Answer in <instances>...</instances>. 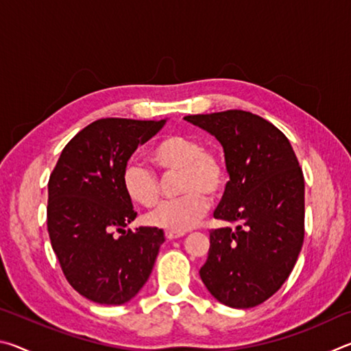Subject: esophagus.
Returning <instances> with one entry per match:
<instances>
[{"label":"esophagus","mask_w":351,"mask_h":351,"mask_svg":"<svg viewBox=\"0 0 351 351\" xmlns=\"http://www.w3.org/2000/svg\"><path fill=\"white\" fill-rule=\"evenodd\" d=\"M180 237H182V234L171 232V230H165V239L167 240H175V239H180Z\"/></svg>","instance_id":"esophagus-1"}]
</instances>
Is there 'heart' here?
<instances>
[{
  "mask_svg": "<svg viewBox=\"0 0 351 351\" xmlns=\"http://www.w3.org/2000/svg\"><path fill=\"white\" fill-rule=\"evenodd\" d=\"M150 161L164 176L178 175L175 190L181 197L167 201L147 217L152 226L182 234L195 228L228 186V169L215 150L186 134H167L150 148ZM123 192L133 203L145 209L159 204L161 181L153 170L138 162H128L122 170Z\"/></svg>",
  "mask_w": 351,
  "mask_h": 351,
  "instance_id": "b5f03b06",
  "label": "heart"
}]
</instances>
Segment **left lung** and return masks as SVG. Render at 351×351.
<instances>
[{
    "instance_id": "8db88e82",
    "label": "left lung",
    "mask_w": 351,
    "mask_h": 351,
    "mask_svg": "<svg viewBox=\"0 0 351 351\" xmlns=\"http://www.w3.org/2000/svg\"><path fill=\"white\" fill-rule=\"evenodd\" d=\"M224 148L228 186L213 217L201 280L221 304L252 308L280 289L305 235V180L289 141L266 119L228 110L184 117Z\"/></svg>"
}]
</instances>
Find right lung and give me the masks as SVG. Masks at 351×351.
Returning <instances> with one entry per match:
<instances>
[{
    "label": "right lung",
    "mask_w": 351,
    "mask_h": 351,
    "mask_svg": "<svg viewBox=\"0 0 351 351\" xmlns=\"http://www.w3.org/2000/svg\"><path fill=\"white\" fill-rule=\"evenodd\" d=\"M165 121L106 117L77 133L47 182V232L64 277L96 304L122 305L152 274L162 229L125 226L136 218L121 175L139 144ZM121 233L117 237L115 232Z\"/></svg>",
    "instance_id": "obj_1"
}]
</instances>
